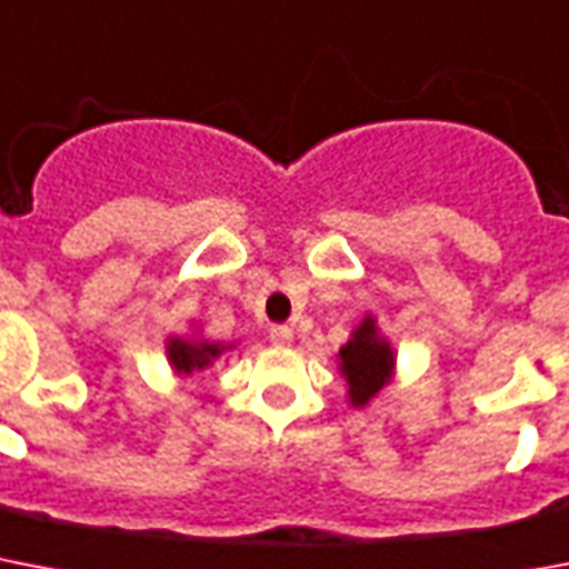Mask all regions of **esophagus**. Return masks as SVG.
<instances>
[{"instance_id": "1", "label": "esophagus", "mask_w": 569, "mask_h": 569, "mask_svg": "<svg viewBox=\"0 0 569 569\" xmlns=\"http://www.w3.org/2000/svg\"><path fill=\"white\" fill-rule=\"evenodd\" d=\"M270 340L276 347H290V343H293V329H290V326H272Z\"/></svg>"}]
</instances>
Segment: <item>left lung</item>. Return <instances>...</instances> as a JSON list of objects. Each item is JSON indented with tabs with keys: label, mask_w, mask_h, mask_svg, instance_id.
Masks as SVG:
<instances>
[{
	"label": "left lung",
	"mask_w": 569,
	"mask_h": 569,
	"mask_svg": "<svg viewBox=\"0 0 569 569\" xmlns=\"http://www.w3.org/2000/svg\"><path fill=\"white\" fill-rule=\"evenodd\" d=\"M338 370L347 381V399L352 408L370 406L388 388L397 370V352L376 326V317H363L352 338L340 347Z\"/></svg>",
	"instance_id": "1"
}]
</instances>
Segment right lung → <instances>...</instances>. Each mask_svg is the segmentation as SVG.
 <instances>
[{
    "label": "right lung",
    "instance_id": "1",
    "mask_svg": "<svg viewBox=\"0 0 569 569\" xmlns=\"http://www.w3.org/2000/svg\"><path fill=\"white\" fill-rule=\"evenodd\" d=\"M163 347H167V361H170L172 372L179 379H184V376H193V372L213 367V361L226 356L234 343L206 340L197 329L193 335H170Z\"/></svg>",
    "mask_w": 569,
    "mask_h": 569
}]
</instances>
